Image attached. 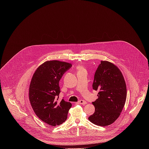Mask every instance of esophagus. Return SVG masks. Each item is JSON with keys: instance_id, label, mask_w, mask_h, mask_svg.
Returning <instances> with one entry per match:
<instances>
[{"instance_id": "1", "label": "esophagus", "mask_w": 149, "mask_h": 149, "mask_svg": "<svg viewBox=\"0 0 149 149\" xmlns=\"http://www.w3.org/2000/svg\"><path fill=\"white\" fill-rule=\"evenodd\" d=\"M78 103L80 104H82V105H85V104H86V101L83 100H81L78 101Z\"/></svg>"}]
</instances>
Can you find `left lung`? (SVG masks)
Instances as JSON below:
<instances>
[{"instance_id":"8db88e82","label":"left lung","mask_w":149,"mask_h":149,"mask_svg":"<svg viewBox=\"0 0 149 149\" xmlns=\"http://www.w3.org/2000/svg\"><path fill=\"white\" fill-rule=\"evenodd\" d=\"M93 88L98 91V98L92 102L95 111L88 120L102 127L111 124L120 116L126 100V85L122 73L113 63L101 61L94 74Z\"/></svg>"}]
</instances>
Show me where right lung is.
Instances as JSON below:
<instances>
[{
    "label": "right lung",
    "mask_w": 149,
    "mask_h": 149,
    "mask_svg": "<svg viewBox=\"0 0 149 149\" xmlns=\"http://www.w3.org/2000/svg\"><path fill=\"white\" fill-rule=\"evenodd\" d=\"M71 67L65 62L47 61L37 68L32 78L29 91L31 106L39 118L48 125H60L67 118L72 104L63 99L58 101L61 92L59 82Z\"/></svg>",
    "instance_id": "right-lung-1"
}]
</instances>
